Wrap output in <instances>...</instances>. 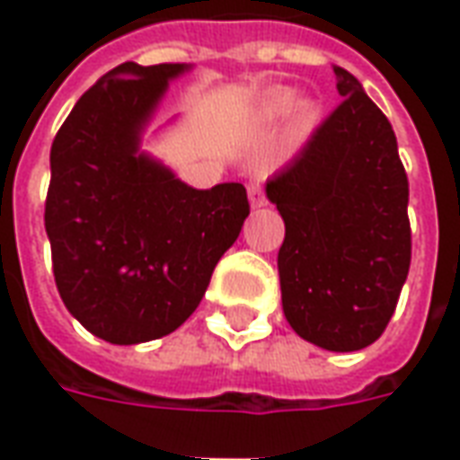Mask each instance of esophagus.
Instances as JSON below:
<instances>
[{
    "label": "esophagus",
    "instance_id": "obj_1",
    "mask_svg": "<svg viewBox=\"0 0 460 460\" xmlns=\"http://www.w3.org/2000/svg\"><path fill=\"white\" fill-rule=\"evenodd\" d=\"M246 191H249V199H251V207H253V209H259V207H263V204H266L263 187H261L259 180H251L249 184H246Z\"/></svg>",
    "mask_w": 460,
    "mask_h": 460
}]
</instances>
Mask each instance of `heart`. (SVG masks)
Returning a JSON list of instances; mask_svg holds the SVG:
<instances>
[{"instance_id":"b5f03b06","label":"heart","mask_w":460,"mask_h":460,"mask_svg":"<svg viewBox=\"0 0 460 460\" xmlns=\"http://www.w3.org/2000/svg\"><path fill=\"white\" fill-rule=\"evenodd\" d=\"M290 103H293V91H288V88H279V91H273V93L266 98V103H263V111H266V115H270V118H276V115L286 113L290 108ZM315 118H318V108H315V103H310V101H303V103L298 105V125L305 130V128H310L313 122H315Z\"/></svg>"}]
</instances>
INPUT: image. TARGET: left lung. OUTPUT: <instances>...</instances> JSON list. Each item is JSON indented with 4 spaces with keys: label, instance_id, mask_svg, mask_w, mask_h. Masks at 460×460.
<instances>
[{
    "label": "left lung",
    "instance_id": "8db88e82",
    "mask_svg": "<svg viewBox=\"0 0 460 460\" xmlns=\"http://www.w3.org/2000/svg\"><path fill=\"white\" fill-rule=\"evenodd\" d=\"M342 103L266 184L286 221L280 296L313 345L355 352L382 338L411 263L409 180L396 137L355 75L335 66Z\"/></svg>",
    "mask_w": 460,
    "mask_h": 460
}]
</instances>
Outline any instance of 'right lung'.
<instances>
[{
    "label": "right lung",
    "instance_id": "add662e5",
    "mask_svg": "<svg viewBox=\"0 0 460 460\" xmlns=\"http://www.w3.org/2000/svg\"><path fill=\"white\" fill-rule=\"evenodd\" d=\"M184 68L120 64L81 95L51 145L44 224L56 288L113 345L180 328L251 211L239 181L191 190L137 155L142 125Z\"/></svg>",
    "mask_w": 460,
    "mask_h": 460
}]
</instances>
